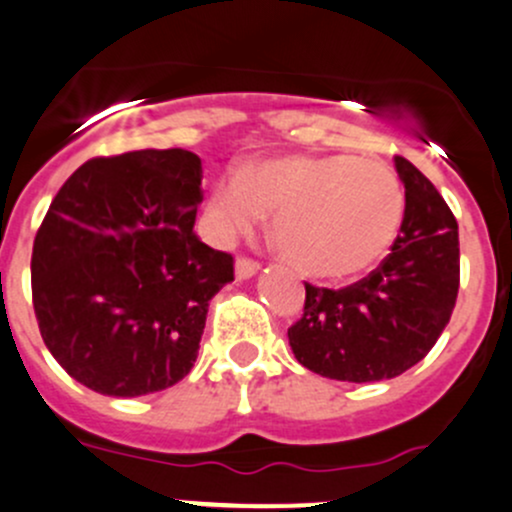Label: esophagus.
Here are the masks:
<instances>
[{"label": "esophagus", "mask_w": 512, "mask_h": 512, "mask_svg": "<svg viewBox=\"0 0 512 512\" xmlns=\"http://www.w3.org/2000/svg\"><path fill=\"white\" fill-rule=\"evenodd\" d=\"M261 271V263L254 261L249 256H239L236 258V278H251Z\"/></svg>", "instance_id": "34e87169"}]
</instances>
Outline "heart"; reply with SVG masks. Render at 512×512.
I'll return each instance as SVG.
<instances>
[{
    "mask_svg": "<svg viewBox=\"0 0 512 512\" xmlns=\"http://www.w3.org/2000/svg\"><path fill=\"white\" fill-rule=\"evenodd\" d=\"M273 214L283 256L312 278H351L376 266L393 246L405 214L398 175L373 158L278 156L236 170L207 202L217 241L254 232Z\"/></svg>",
    "mask_w": 512,
    "mask_h": 512,
    "instance_id": "1",
    "label": "heart"
}]
</instances>
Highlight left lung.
<instances>
[{"mask_svg": "<svg viewBox=\"0 0 512 512\" xmlns=\"http://www.w3.org/2000/svg\"><path fill=\"white\" fill-rule=\"evenodd\" d=\"M405 217L376 271L346 288L305 283L302 317L288 329L295 359L349 383L386 381L425 359L459 293V224L437 188L403 156Z\"/></svg>", "mask_w": 512, "mask_h": 512, "instance_id": "obj_1", "label": "left lung"}]
</instances>
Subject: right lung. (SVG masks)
I'll use <instances>...</instances> for the list:
<instances>
[{
  "instance_id": "1",
  "label": "right lung",
  "mask_w": 512,
  "mask_h": 512,
  "mask_svg": "<svg viewBox=\"0 0 512 512\" xmlns=\"http://www.w3.org/2000/svg\"><path fill=\"white\" fill-rule=\"evenodd\" d=\"M202 161L185 148L97 156L53 197L34 239L31 295L53 359L112 398L158 393L197 359L234 256L195 234Z\"/></svg>"
}]
</instances>
